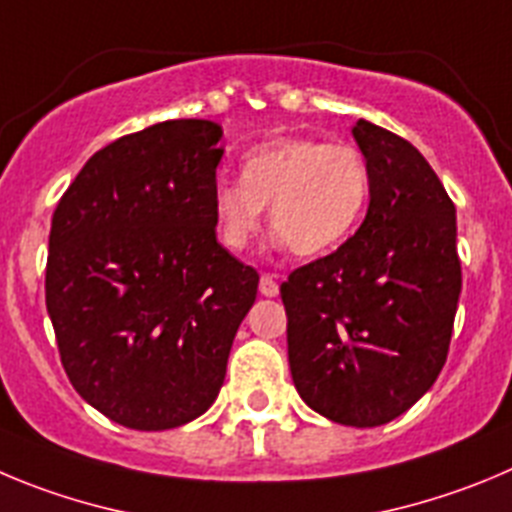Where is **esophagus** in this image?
<instances>
[{
  "label": "esophagus",
  "mask_w": 512,
  "mask_h": 512,
  "mask_svg": "<svg viewBox=\"0 0 512 512\" xmlns=\"http://www.w3.org/2000/svg\"><path fill=\"white\" fill-rule=\"evenodd\" d=\"M259 292L264 294V297H276V294H279V281H276V276H271V274L261 276Z\"/></svg>",
  "instance_id": "esophagus-1"
}]
</instances>
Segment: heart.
<instances>
[{"label":"heart","instance_id":"heart-1","mask_svg":"<svg viewBox=\"0 0 512 512\" xmlns=\"http://www.w3.org/2000/svg\"><path fill=\"white\" fill-rule=\"evenodd\" d=\"M368 192V167L350 144L274 139L246 154L241 182H215L210 195L215 236L231 253L248 251L269 208L276 246L320 256L358 228Z\"/></svg>","mask_w":512,"mask_h":512}]
</instances>
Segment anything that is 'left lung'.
<instances>
[{
  "instance_id": "left-lung-1",
  "label": "left lung",
  "mask_w": 512,
  "mask_h": 512,
  "mask_svg": "<svg viewBox=\"0 0 512 512\" xmlns=\"http://www.w3.org/2000/svg\"><path fill=\"white\" fill-rule=\"evenodd\" d=\"M365 220L335 253L292 271L289 370L309 409L370 429L409 411L442 373L462 292L457 210L424 154L358 119Z\"/></svg>"
}]
</instances>
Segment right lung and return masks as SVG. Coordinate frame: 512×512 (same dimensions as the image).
<instances>
[{
    "label": "right lung",
    "instance_id": "right-lung-1",
    "mask_svg": "<svg viewBox=\"0 0 512 512\" xmlns=\"http://www.w3.org/2000/svg\"><path fill=\"white\" fill-rule=\"evenodd\" d=\"M215 121L116 139L65 190L45 304L63 368L93 409L139 431L198 419L225 381L259 274L215 238Z\"/></svg>",
    "mask_w": 512,
    "mask_h": 512
}]
</instances>
